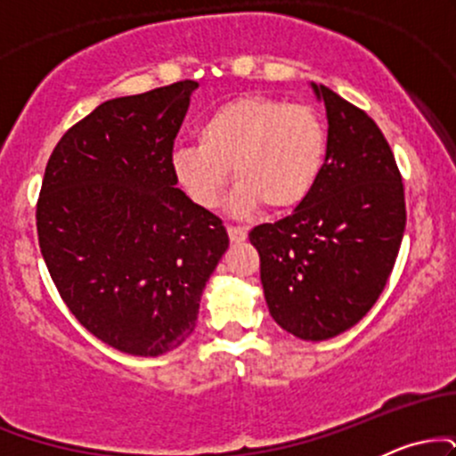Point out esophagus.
Returning <instances> with one entry per match:
<instances>
[{
  "instance_id": "1",
  "label": "esophagus",
  "mask_w": 456,
  "mask_h": 456,
  "mask_svg": "<svg viewBox=\"0 0 456 456\" xmlns=\"http://www.w3.org/2000/svg\"><path fill=\"white\" fill-rule=\"evenodd\" d=\"M227 233H229V240H232V242L238 244V242H244V240H246V233H248V232H246L244 227H233V224H229V227H227Z\"/></svg>"
}]
</instances>
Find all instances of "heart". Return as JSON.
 Masks as SVG:
<instances>
[{
	"instance_id": "heart-1",
	"label": "heart",
	"mask_w": 456,
	"mask_h": 456,
	"mask_svg": "<svg viewBox=\"0 0 456 456\" xmlns=\"http://www.w3.org/2000/svg\"><path fill=\"white\" fill-rule=\"evenodd\" d=\"M328 154V128L308 104L272 96H240L221 104L197 126V148L174 154V171L186 195L214 208L233 171V210L264 203L287 212L305 203L317 186Z\"/></svg>"
}]
</instances>
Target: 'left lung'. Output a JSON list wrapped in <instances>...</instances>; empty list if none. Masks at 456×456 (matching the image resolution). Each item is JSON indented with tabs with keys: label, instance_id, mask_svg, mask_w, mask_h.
<instances>
[{
	"label": "left lung",
	"instance_id": "obj_1",
	"mask_svg": "<svg viewBox=\"0 0 456 456\" xmlns=\"http://www.w3.org/2000/svg\"><path fill=\"white\" fill-rule=\"evenodd\" d=\"M328 113L317 186L294 214L248 233L270 315L305 341H326L378 302L405 232V191L388 141L362 109L313 83Z\"/></svg>",
	"mask_w": 456,
	"mask_h": 456
}]
</instances>
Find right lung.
<instances>
[{
  "mask_svg": "<svg viewBox=\"0 0 456 456\" xmlns=\"http://www.w3.org/2000/svg\"><path fill=\"white\" fill-rule=\"evenodd\" d=\"M197 81L113 98L68 128L36 206L40 253L68 311L130 355L175 349L227 250L223 221L174 171V141Z\"/></svg>",
  "mask_w": 456,
  "mask_h": 456,
  "instance_id": "obj_1",
  "label": "right lung"
}]
</instances>
